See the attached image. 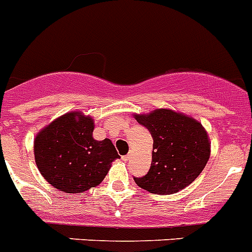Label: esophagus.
<instances>
[{"instance_id": "obj_1", "label": "esophagus", "mask_w": 252, "mask_h": 252, "mask_svg": "<svg viewBox=\"0 0 252 252\" xmlns=\"http://www.w3.org/2000/svg\"><path fill=\"white\" fill-rule=\"evenodd\" d=\"M131 157H132V154H131V153H128V154H126V156L122 157V159H124L125 162H127V160H130L131 159Z\"/></svg>"}]
</instances>
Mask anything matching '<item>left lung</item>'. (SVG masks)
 <instances>
[{"instance_id": "obj_1", "label": "left lung", "mask_w": 252, "mask_h": 252, "mask_svg": "<svg viewBox=\"0 0 252 252\" xmlns=\"http://www.w3.org/2000/svg\"><path fill=\"white\" fill-rule=\"evenodd\" d=\"M135 120L153 137L152 164L147 175L135 182L152 193L184 190L203 172L210 157L209 136L195 118L172 109H154Z\"/></svg>"}]
</instances>
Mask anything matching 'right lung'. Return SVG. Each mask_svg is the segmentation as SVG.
Instances as JSON below:
<instances>
[{
    "label": "right lung",
    "instance_id": "obj_1",
    "mask_svg": "<svg viewBox=\"0 0 252 252\" xmlns=\"http://www.w3.org/2000/svg\"><path fill=\"white\" fill-rule=\"evenodd\" d=\"M94 121L80 112H68L40 130L34 157L40 175L55 189L79 193L95 188L120 158L109 139L93 137Z\"/></svg>",
    "mask_w": 252,
    "mask_h": 252
}]
</instances>
